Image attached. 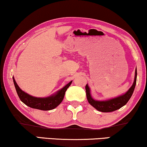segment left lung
Wrapping results in <instances>:
<instances>
[{"label":"left lung","mask_w":147,"mask_h":147,"mask_svg":"<svg viewBox=\"0 0 147 147\" xmlns=\"http://www.w3.org/2000/svg\"><path fill=\"white\" fill-rule=\"evenodd\" d=\"M136 76H137V72L136 69L135 70V77L134 80L133 84L132 85L129 90L126 92L125 94L120 96L117 98L110 99V100H105V101H98L95 100L92 98L90 94V88L88 87V84H86L85 86L86 98L89 102L90 105H91L92 107L98 110V111L103 113H109L113 112L118 109H121L122 107L127 104L129 99L131 98L132 94L133 93L134 90H135L136 82Z\"/></svg>","instance_id":"8db88e82"}]
</instances>
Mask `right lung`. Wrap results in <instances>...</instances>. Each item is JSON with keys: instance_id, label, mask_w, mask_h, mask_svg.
<instances>
[{"instance_id": "obj_1", "label": "right lung", "mask_w": 147, "mask_h": 147, "mask_svg": "<svg viewBox=\"0 0 147 147\" xmlns=\"http://www.w3.org/2000/svg\"><path fill=\"white\" fill-rule=\"evenodd\" d=\"M13 78L14 84L15 86L16 92H17V94L20 100L30 108L39 109V110L42 111L52 110L57 106H59L63 100L66 90H67V88L69 87V86L72 83V81H71L53 96L47 97V98H36V97L30 96V95L22 91L19 88V86H18V84H16L14 78Z\"/></svg>"}]
</instances>
